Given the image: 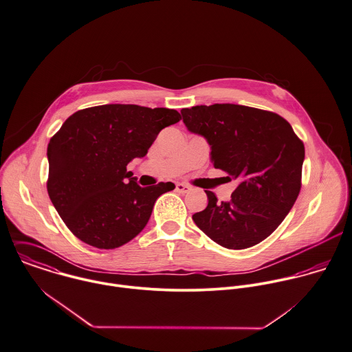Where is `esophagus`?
I'll list each match as a JSON object with an SVG mask.
<instances>
[{
    "label": "esophagus",
    "instance_id": "esophagus-1",
    "mask_svg": "<svg viewBox=\"0 0 352 352\" xmlns=\"http://www.w3.org/2000/svg\"><path fill=\"white\" fill-rule=\"evenodd\" d=\"M175 190H177L178 193H188V192L190 190V186H188V185H185V184H177V185H175Z\"/></svg>",
    "mask_w": 352,
    "mask_h": 352
}]
</instances>
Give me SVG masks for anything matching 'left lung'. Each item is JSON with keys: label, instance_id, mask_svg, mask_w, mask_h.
<instances>
[{"label": "left lung", "instance_id": "8db88e82", "mask_svg": "<svg viewBox=\"0 0 352 352\" xmlns=\"http://www.w3.org/2000/svg\"><path fill=\"white\" fill-rule=\"evenodd\" d=\"M189 132L211 146V162L239 181L230 201L206 190L208 206L196 226L227 249H246L270 236L291 211L299 190L303 142L275 113L231 103L181 110Z\"/></svg>", "mask_w": 352, "mask_h": 352}]
</instances>
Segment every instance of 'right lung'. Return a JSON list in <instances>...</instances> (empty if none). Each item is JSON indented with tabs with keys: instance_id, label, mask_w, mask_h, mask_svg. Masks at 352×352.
<instances>
[{
	"instance_id": "obj_1",
	"label": "right lung",
	"mask_w": 352,
	"mask_h": 352,
	"mask_svg": "<svg viewBox=\"0 0 352 352\" xmlns=\"http://www.w3.org/2000/svg\"><path fill=\"white\" fill-rule=\"evenodd\" d=\"M179 120L171 109L103 104L76 111L63 124L47 145V192L80 241L116 249L140 234L157 197L175 186L141 188L126 166Z\"/></svg>"
}]
</instances>
